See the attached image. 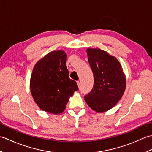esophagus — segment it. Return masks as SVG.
Instances as JSON below:
<instances>
[{
  "label": "esophagus",
  "instance_id": "1",
  "mask_svg": "<svg viewBox=\"0 0 152 152\" xmlns=\"http://www.w3.org/2000/svg\"><path fill=\"white\" fill-rule=\"evenodd\" d=\"M77 84H78V88H80V86H81V84H80V81H78V82H77Z\"/></svg>",
  "mask_w": 152,
  "mask_h": 152
}]
</instances>
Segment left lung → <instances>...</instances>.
<instances>
[{
	"label": "left lung",
	"mask_w": 152,
	"mask_h": 152,
	"mask_svg": "<svg viewBox=\"0 0 152 152\" xmlns=\"http://www.w3.org/2000/svg\"><path fill=\"white\" fill-rule=\"evenodd\" d=\"M94 77V85L84 96L87 104L96 112L107 111L121 99L126 87L125 76L118 60L101 49L87 50Z\"/></svg>",
	"instance_id": "8db88e82"
}]
</instances>
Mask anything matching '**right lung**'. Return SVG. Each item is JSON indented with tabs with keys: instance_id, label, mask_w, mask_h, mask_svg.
I'll use <instances>...</instances> for the list:
<instances>
[{
	"instance_id": "right-lung-1",
	"label": "right lung",
	"mask_w": 152,
	"mask_h": 152,
	"mask_svg": "<svg viewBox=\"0 0 152 152\" xmlns=\"http://www.w3.org/2000/svg\"><path fill=\"white\" fill-rule=\"evenodd\" d=\"M63 51H51L35 64L31 76L32 96L41 110L59 114L66 108L70 96L78 90L70 79Z\"/></svg>"
}]
</instances>
